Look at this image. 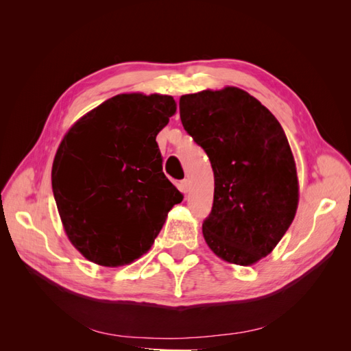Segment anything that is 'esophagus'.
<instances>
[{"instance_id": "34e87169", "label": "esophagus", "mask_w": 351, "mask_h": 351, "mask_svg": "<svg viewBox=\"0 0 351 351\" xmlns=\"http://www.w3.org/2000/svg\"><path fill=\"white\" fill-rule=\"evenodd\" d=\"M180 189H182V192H184V193L189 192V190H190V182H189V178L182 180V183H180Z\"/></svg>"}]
</instances>
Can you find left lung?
<instances>
[{
	"label": "left lung",
	"instance_id": "left-lung-1",
	"mask_svg": "<svg viewBox=\"0 0 351 351\" xmlns=\"http://www.w3.org/2000/svg\"><path fill=\"white\" fill-rule=\"evenodd\" d=\"M180 119L214 171L205 241L230 263H256L282 239L299 204L295 162L281 124L239 88L183 95Z\"/></svg>",
	"mask_w": 351,
	"mask_h": 351
}]
</instances>
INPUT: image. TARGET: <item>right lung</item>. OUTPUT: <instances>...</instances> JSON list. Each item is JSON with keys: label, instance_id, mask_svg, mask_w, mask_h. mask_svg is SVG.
<instances>
[{"label": "right lung", "instance_id": "1", "mask_svg": "<svg viewBox=\"0 0 351 351\" xmlns=\"http://www.w3.org/2000/svg\"><path fill=\"white\" fill-rule=\"evenodd\" d=\"M168 95L121 93L74 124L52 164L67 237L84 258L120 267L151 249L183 195L162 173L156 134L176 112Z\"/></svg>", "mask_w": 351, "mask_h": 351}]
</instances>
